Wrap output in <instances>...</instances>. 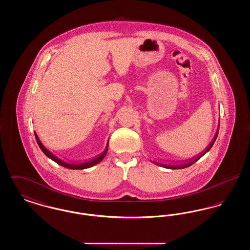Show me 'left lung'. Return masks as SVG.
Here are the masks:
<instances>
[{
	"instance_id": "8db88e82",
	"label": "left lung",
	"mask_w": 250,
	"mask_h": 250,
	"mask_svg": "<svg viewBox=\"0 0 250 250\" xmlns=\"http://www.w3.org/2000/svg\"><path fill=\"white\" fill-rule=\"evenodd\" d=\"M218 130H219V124H218V127H217V131H216V133H215V135H214V139H213V141H212V143L209 144V146L205 149V151L202 153V154H200V155H197V156H194V157H192L190 159H188V160H186V161H181L182 162V164L179 163V164H163V163H159V162H156V161H153V163H155V165H157V166L163 167H166V168H170V169H178V168H185V167H188L191 166V165H193L195 162H197L202 156L205 155L211 148H212V146L214 145V142H215V140H216V138H217V135H218Z\"/></svg>"
}]
</instances>
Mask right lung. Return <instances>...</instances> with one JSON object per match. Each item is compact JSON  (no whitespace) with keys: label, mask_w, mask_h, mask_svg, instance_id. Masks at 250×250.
<instances>
[{"label":"right lung","mask_w":250,"mask_h":250,"mask_svg":"<svg viewBox=\"0 0 250 250\" xmlns=\"http://www.w3.org/2000/svg\"><path fill=\"white\" fill-rule=\"evenodd\" d=\"M35 136H36V142L38 143L40 149L42 150V152L45 154V155L48 156V158H50L51 160H53L54 162H56L57 164H59L61 166L64 167H67V168H70V169H84V168H88V167H94L98 164L105 156L107 152V147H108V142L107 143V146H106V149L104 150V152L101 154V155H98V156H95V158L91 159V160H88V161H83L82 163H71V162H66V161H63L62 159L59 158L58 156L52 154L48 148H46L44 146V144L41 143V141L39 140L37 134H36V131H35Z\"/></svg>","instance_id":"add662e5"}]
</instances>
